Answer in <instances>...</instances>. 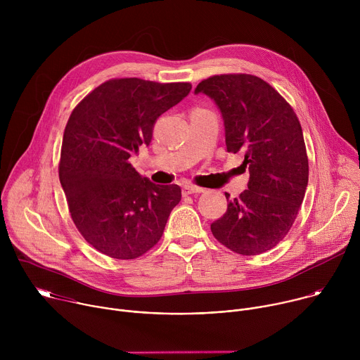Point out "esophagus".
Listing matches in <instances>:
<instances>
[{
  "label": "esophagus",
  "instance_id": "34e87169",
  "mask_svg": "<svg viewBox=\"0 0 360 360\" xmlns=\"http://www.w3.org/2000/svg\"><path fill=\"white\" fill-rule=\"evenodd\" d=\"M182 192H184L185 195H189V193H202V192H205V189H203V188H199V186H195V185H184Z\"/></svg>",
  "mask_w": 360,
  "mask_h": 360
}]
</instances>
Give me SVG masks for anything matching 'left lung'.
<instances>
[{"mask_svg": "<svg viewBox=\"0 0 360 360\" xmlns=\"http://www.w3.org/2000/svg\"><path fill=\"white\" fill-rule=\"evenodd\" d=\"M199 92L214 99L226 149L242 150L249 171L248 189L233 199L225 193L228 210L211 231L236 253H264L286 236L306 192L309 165L299 120L283 96L255 75H215L198 84Z\"/></svg>", "mask_w": 360, "mask_h": 360, "instance_id": "obj_1", "label": "left lung"}]
</instances>
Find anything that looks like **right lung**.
I'll use <instances>...</instances> for the list:
<instances>
[{
	"mask_svg": "<svg viewBox=\"0 0 360 360\" xmlns=\"http://www.w3.org/2000/svg\"><path fill=\"white\" fill-rule=\"evenodd\" d=\"M191 88L189 82L110 79L72 111L64 131L60 182L75 226L101 253L135 259L161 239L181 188L141 176L129 158L150 143L157 120Z\"/></svg>",
	"mask_w": 360,
	"mask_h": 360,
	"instance_id": "right-lung-1",
	"label": "right lung"
}]
</instances>
